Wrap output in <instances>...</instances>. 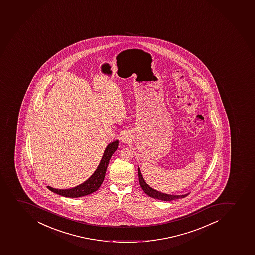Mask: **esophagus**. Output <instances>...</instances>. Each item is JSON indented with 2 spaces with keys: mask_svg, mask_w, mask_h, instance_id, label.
Masks as SVG:
<instances>
[{
  "mask_svg": "<svg viewBox=\"0 0 255 255\" xmlns=\"http://www.w3.org/2000/svg\"><path fill=\"white\" fill-rule=\"evenodd\" d=\"M130 141H131V135H130L129 132H125L121 135V142H123L125 144H127V143H129Z\"/></svg>",
  "mask_w": 255,
  "mask_h": 255,
  "instance_id": "1",
  "label": "esophagus"
}]
</instances>
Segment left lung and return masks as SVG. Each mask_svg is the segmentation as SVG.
<instances>
[{
    "label": "left lung",
    "instance_id": "left-lung-1",
    "mask_svg": "<svg viewBox=\"0 0 255 255\" xmlns=\"http://www.w3.org/2000/svg\"><path fill=\"white\" fill-rule=\"evenodd\" d=\"M138 175H139V185H140V187H141L142 189L144 191V193L147 194L149 197H153V198H155V199L161 200V201H165V202H170V201H172V200L184 198V197H187V195L189 194V193H187V194L183 195H171L159 192V191L153 189L152 187H150L146 183V181H144L139 167L138 168Z\"/></svg>",
    "mask_w": 255,
    "mask_h": 255
}]
</instances>
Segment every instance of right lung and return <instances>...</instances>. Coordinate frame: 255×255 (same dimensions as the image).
Wrapping results in <instances>:
<instances>
[{
  "instance_id": "1",
  "label": "right lung",
  "mask_w": 255,
  "mask_h": 255,
  "mask_svg": "<svg viewBox=\"0 0 255 255\" xmlns=\"http://www.w3.org/2000/svg\"><path fill=\"white\" fill-rule=\"evenodd\" d=\"M118 145V139L108 144L106 148H105L97 169L95 170V172L92 174V176H90V178H88V180H86L79 186L72 187L69 189H56V188L49 187V186H47V188L56 193V194L60 195L63 197H72V198L84 197V196L91 194L93 192H96L100 188L104 179H105V172L107 170V166L109 165V162H110V160H111V156L113 155L114 152L117 150Z\"/></svg>"
}]
</instances>
